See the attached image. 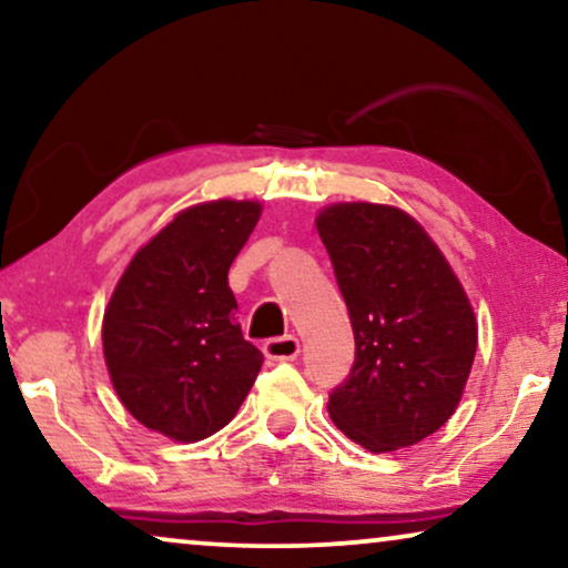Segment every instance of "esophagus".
Returning <instances> with one entry per match:
<instances>
[{"instance_id":"esophagus-1","label":"esophagus","mask_w":568,"mask_h":568,"mask_svg":"<svg viewBox=\"0 0 568 568\" xmlns=\"http://www.w3.org/2000/svg\"><path fill=\"white\" fill-rule=\"evenodd\" d=\"M263 354L271 362H292L297 359L300 354V341L294 336H284V338H271L263 344Z\"/></svg>"}]
</instances>
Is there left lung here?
I'll list each match as a JSON object with an SVG mask.
<instances>
[{
	"instance_id": "8db88e82",
	"label": "left lung",
	"mask_w": 568,
	"mask_h": 568,
	"mask_svg": "<svg viewBox=\"0 0 568 568\" xmlns=\"http://www.w3.org/2000/svg\"><path fill=\"white\" fill-rule=\"evenodd\" d=\"M352 317V375L328 398L333 424L369 453L429 437L460 406L478 323L445 253L408 212L338 201L315 216Z\"/></svg>"
}]
</instances>
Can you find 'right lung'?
<instances>
[{"label":"right lung","instance_id":"1","mask_svg":"<svg viewBox=\"0 0 568 568\" xmlns=\"http://www.w3.org/2000/svg\"><path fill=\"white\" fill-rule=\"evenodd\" d=\"M253 199H216L173 216L129 261L103 315V356L123 408L173 442L232 422L263 354L235 317L227 271L261 220Z\"/></svg>","mask_w":568,"mask_h":568}]
</instances>
